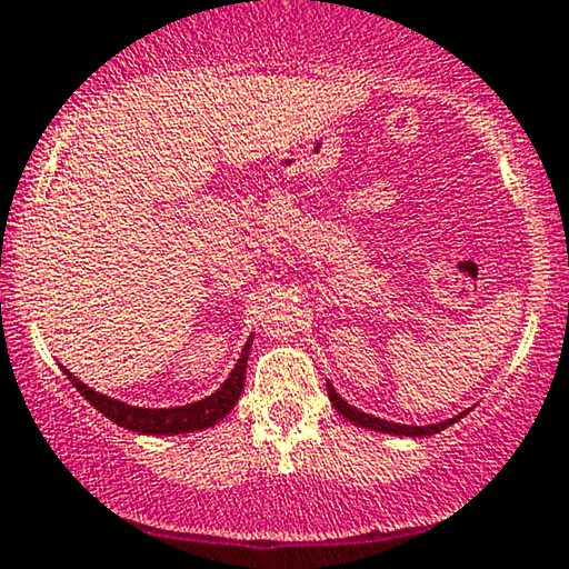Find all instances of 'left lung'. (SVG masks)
Segmentation results:
<instances>
[{
  "mask_svg": "<svg viewBox=\"0 0 569 569\" xmlns=\"http://www.w3.org/2000/svg\"><path fill=\"white\" fill-rule=\"evenodd\" d=\"M329 399L333 403V409L339 411V415H345L349 422L360 425V427H368V430H376V432H388V435H409V438H427V435H435L440 430H446V427H450L453 422H458L456 419H446V422L440 425H430V427H409V425H393V422H386V419H378V417H370L365 415V411L349 407V403L341 399V396L333 391V388L329 386Z\"/></svg>",
  "mask_w": 569,
  "mask_h": 569,
  "instance_id": "1",
  "label": "left lung"
}]
</instances>
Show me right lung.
Returning <instances> with one entry per match:
<instances>
[{"mask_svg":"<svg viewBox=\"0 0 569 569\" xmlns=\"http://www.w3.org/2000/svg\"><path fill=\"white\" fill-rule=\"evenodd\" d=\"M248 349H251V339H248L236 370L230 372V378L224 380L220 391L207 396V399H201L197 403H189V407H176V409L129 407V403L96 393L92 388L80 383L74 376H69L67 370L64 372L67 378L72 380L77 391H80L84 399L100 411V415L123 427V430L142 432V435H183V432H197V430H204V427L217 425L222 417H228V411L232 407H236V401L240 399V393H243V383H246Z\"/></svg>","mask_w":569,"mask_h":569,"instance_id":"add662e5","label":"right lung"}]
</instances>
